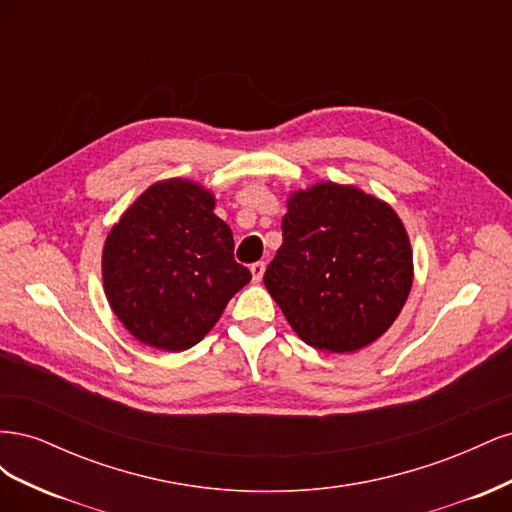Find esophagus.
I'll use <instances>...</instances> for the list:
<instances>
[{"mask_svg":"<svg viewBox=\"0 0 512 512\" xmlns=\"http://www.w3.org/2000/svg\"><path fill=\"white\" fill-rule=\"evenodd\" d=\"M265 269H267L265 262H254V265L250 267L252 277H254V282H260V280H262V275H265Z\"/></svg>","mask_w":512,"mask_h":512,"instance_id":"obj_1","label":"esophagus"}]
</instances>
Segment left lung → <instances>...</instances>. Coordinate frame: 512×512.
Instances as JSON below:
<instances>
[{
  "label": "left lung",
  "mask_w": 512,
  "mask_h": 512,
  "mask_svg": "<svg viewBox=\"0 0 512 512\" xmlns=\"http://www.w3.org/2000/svg\"><path fill=\"white\" fill-rule=\"evenodd\" d=\"M265 286L320 352H354L389 331L412 288V247L395 209L354 185L292 192Z\"/></svg>",
  "instance_id": "obj_1"
}]
</instances>
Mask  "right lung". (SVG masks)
<instances>
[{
    "instance_id": "obj_1",
    "label": "right lung",
    "mask_w": 512,
    "mask_h": 512,
    "mask_svg": "<svg viewBox=\"0 0 512 512\" xmlns=\"http://www.w3.org/2000/svg\"><path fill=\"white\" fill-rule=\"evenodd\" d=\"M215 196L190 179L149 185L123 211L102 250L108 305L138 342L166 352L196 346L252 280L235 260Z\"/></svg>"
}]
</instances>
